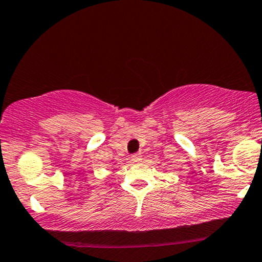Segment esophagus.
I'll use <instances>...</instances> for the list:
<instances>
[{
    "label": "esophagus",
    "instance_id": "obj_1",
    "mask_svg": "<svg viewBox=\"0 0 262 262\" xmlns=\"http://www.w3.org/2000/svg\"><path fill=\"white\" fill-rule=\"evenodd\" d=\"M141 161V155L140 154H135V155H132L130 156V162L132 163H137Z\"/></svg>",
    "mask_w": 262,
    "mask_h": 262
}]
</instances>
